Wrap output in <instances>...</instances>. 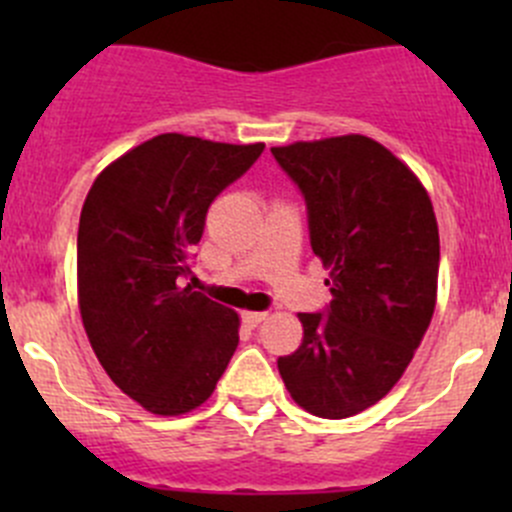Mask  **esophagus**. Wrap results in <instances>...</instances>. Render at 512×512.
I'll return each mask as SVG.
<instances>
[{
  "mask_svg": "<svg viewBox=\"0 0 512 512\" xmlns=\"http://www.w3.org/2000/svg\"><path fill=\"white\" fill-rule=\"evenodd\" d=\"M265 319H267V312H242V322L252 329H255L257 324L265 322Z\"/></svg>",
  "mask_w": 512,
  "mask_h": 512,
  "instance_id": "obj_1",
  "label": "esophagus"
}]
</instances>
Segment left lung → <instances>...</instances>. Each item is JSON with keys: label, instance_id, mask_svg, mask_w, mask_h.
Listing matches in <instances>:
<instances>
[{"label": "left lung", "instance_id": "1", "mask_svg": "<svg viewBox=\"0 0 512 512\" xmlns=\"http://www.w3.org/2000/svg\"><path fill=\"white\" fill-rule=\"evenodd\" d=\"M302 193L332 302L302 312L299 349L277 359L289 396L319 418L384 399L421 344L438 285V225L418 178L366 136L272 148Z\"/></svg>", "mask_w": 512, "mask_h": 512}]
</instances>
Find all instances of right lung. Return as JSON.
Here are the masks:
<instances>
[{
  "mask_svg": "<svg viewBox=\"0 0 512 512\" xmlns=\"http://www.w3.org/2000/svg\"><path fill=\"white\" fill-rule=\"evenodd\" d=\"M262 151L265 143L163 133L113 160L86 195L76 240L81 319L113 384L151 414L208 401L235 354L237 314L180 280L210 203Z\"/></svg>",
  "mask_w": 512,
  "mask_h": 512,
  "instance_id": "right-lung-1",
  "label": "right lung"
}]
</instances>
